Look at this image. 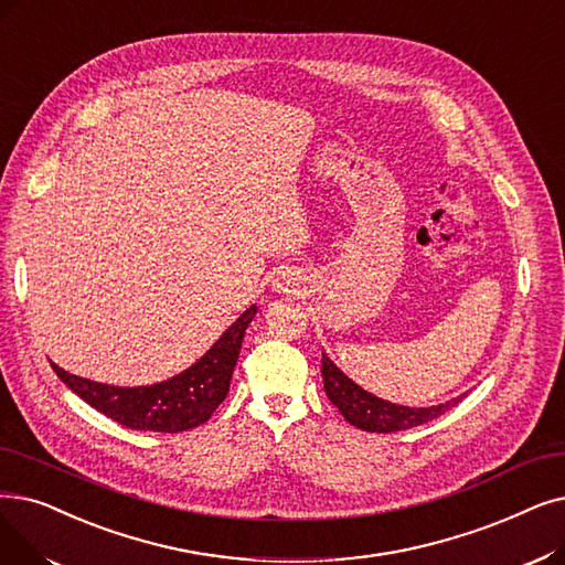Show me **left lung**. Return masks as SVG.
Returning a JSON list of instances; mask_svg holds the SVG:
<instances>
[{"label":"left lung","mask_w":565,"mask_h":565,"mask_svg":"<svg viewBox=\"0 0 565 565\" xmlns=\"http://www.w3.org/2000/svg\"><path fill=\"white\" fill-rule=\"evenodd\" d=\"M323 385L328 392V399L341 411L343 418H347L353 427L362 431H379V434H390V431H402L425 425L438 415H444L448 408L461 402L463 395L448 399L446 404H436V406H404V404H392L383 397H376L374 392L360 387L353 379L343 374L339 366L323 353Z\"/></svg>","instance_id":"8db88e82"}]
</instances>
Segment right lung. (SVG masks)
I'll use <instances>...</instances> for the list:
<instances>
[{
	"label": "right lung",
	"instance_id": "add662e5",
	"mask_svg": "<svg viewBox=\"0 0 565 565\" xmlns=\"http://www.w3.org/2000/svg\"><path fill=\"white\" fill-rule=\"evenodd\" d=\"M258 307L252 305L237 321L218 337L212 349L173 379L119 387L73 376L53 362L55 374L92 408L108 415L110 420L140 431L178 434L199 427L222 404L231 390V379L239 358L242 339L254 321Z\"/></svg>",
	"mask_w": 565,
	"mask_h": 565
}]
</instances>
